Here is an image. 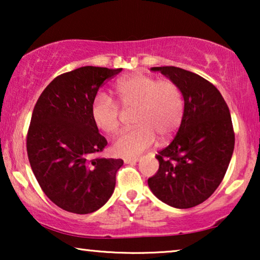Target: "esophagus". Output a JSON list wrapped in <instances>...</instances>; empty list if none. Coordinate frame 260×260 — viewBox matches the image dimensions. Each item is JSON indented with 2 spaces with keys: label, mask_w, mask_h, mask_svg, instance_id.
I'll return each mask as SVG.
<instances>
[{
  "label": "esophagus",
  "mask_w": 260,
  "mask_h": 260,
  "mask_svg": "<svg viewBox=\"0 0 260 260\" xmlns=\"http://www.w3.org/2000/svg\"><path fill=\"white\" fill-rule=\"evenodd\" d=\"M140 161V157H127V158H124V162L125 163H136Z\"/></svg>",
  "instance_id": "1"
}]
</instances>
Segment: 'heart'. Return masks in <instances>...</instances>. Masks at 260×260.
Masks as SVG:
<instances>
[{"label": "heart", "mask_w": 260, "mask_h": 260, "mask_svg": "<svg viewBox=\"0 0 260 260\" xmlns=\"http://www.w3.org/2000/svg\"><path fill=\"white\" fill-rule=\"evenodd\" d=\"M120 110L108 95L99 93L91 104L94 125L108 135L119 130L123 112H133L134 130L123 133L112 145V152L122 157L140 155L155 143L156 136L168 140L183 118V95L176 83L157 80L147 74H133L116 84Z\"/></svg>", "instance_id": "1"}]
</instances>
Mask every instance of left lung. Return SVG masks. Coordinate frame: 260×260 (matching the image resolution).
I'll return each mask as SVG.
<instances>
[{"mask_svg":"<svg viewBox=\"0 0 260 260\" xmlns=\"http://www.w3.org/2000/svg\"><path fill=\"white\" fill-rule=\"evenodd\" d=\"M151 71L177 84L184 111L175 138L156 155L159 167L149 188L172 207H195L214 193L229 168L234 149L230 109L218 88L199 74L174 66Z\"/></svg>","mask_w":260,"mask_h":260,"instance_id":"left-lung-1","label":"left lung"}]
</instances>
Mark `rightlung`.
I'll return each mask as SVG.
<instances>
[{"instance_id": "add662e5", "label": "right lung", "mask_w": 260, "mask_h": 260, "mask_svg": "<svg viewBox=\"0 0 260 260\" xmlns=\"http://www.w3.org/2000/svg\"><path fill=\"white\" fill-rule=\"evenodd\" d=\"M120 71L85 66L60 74L34 106L28 159L46 197L63 211L95 212L115 189L123 159L91 157L108 144L92 120L91 104L99 87Z\"/></svg>"}]
</instances>
